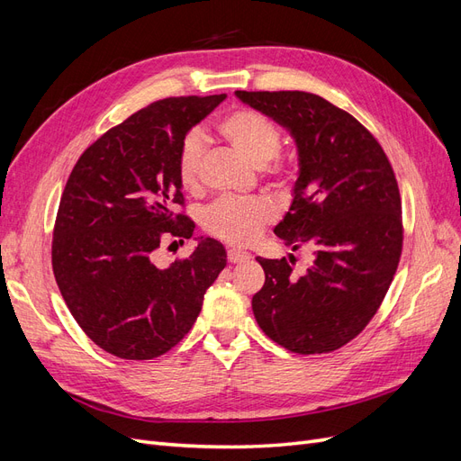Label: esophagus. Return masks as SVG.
I'll use <instances>...</instances> for the list:
<instances>
[{
	"instance_id": "obj_1",
	"label": "esophagus",
	"mask_w": 461,
	"mask_h": 461,
	"mask_svg": "<svg viewBox=\"0 0 461 461\" xmlns=\"http://www.w3.org/2000/svg\"><path fill=\"white\" fill-rule=\"evenodd\" d=\"M249 258H252V254L246 252V249H240V248H230L229 249V261L230 263H244Z\"/></svg>"
}]
</instances>
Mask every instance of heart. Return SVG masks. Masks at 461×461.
I'll list each match as a JSON object with an SVG mask.
<instances>
[{
    "mask_svg": "<svg viewBox=\"0 0 461 461\" xmlns=\"http://www.w3.org/2000/svg\"><path fill=\"white\" fill-rule=\"evenodd\" d=\"M217 132L249 165H269L267 173L276 180L290 176V167L276 159L281 149V131L276 124L254 109H234L217 122ZM203 156L202 136H186L178 153V180L183 188L196 190ZM275 217V209L261 198H221L205 209L203 227L217 239L230 244L252 242L261 229Z\"/></svg>",
    "mask_w": 461,
    "mask_h": 461,
    "instance_id": "b5f03b06",
    "label": "heart"
}]
</instances>
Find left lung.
Instances as JSON below:
<instances>
[{
	"mask_svg": "<svg viewBox=\"0 0 461 461\" xmlns=\"http://www.w3.org/2000/svg\"><path fill=\"white\" fill-rule=\"evenodd\" d=\"M281 124L298 151L292 203L275 234L313 263L256 258L265 285L258 325L296 354H327L356 339L379 310L402 254V202L383 148L350 113L310 92H234Z\"/></svg>",
	"mask_w": 461,
	"mask_h": 461,
	"instance_id": "obj_1",
	"label": "left lung"
}]
</instances>
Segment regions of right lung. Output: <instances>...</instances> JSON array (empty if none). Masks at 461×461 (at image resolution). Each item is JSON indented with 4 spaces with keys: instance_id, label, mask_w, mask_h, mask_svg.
Masks as SVG:
<instances>
[{
    "instance_id": "1",
    "label": "right lung",
    "mask_w": 461,
    "mask_h": 461,
    "mask_svg": "<svg viewBox=\"0 0 461 461\" xmlns=\"http://www.w3.org/2000/svg\"><path fill=\"white\" fill-rule=\"evenodd\" d=\"M227 97H167L136 111L80 156L53 229L61 296L86 337L122 359H153L185 339L205 290L227 265L225 246L198 236L188 259L159 267L163 239H190L178 153L186 134Z\"/></svg>"
}]
</instances>
